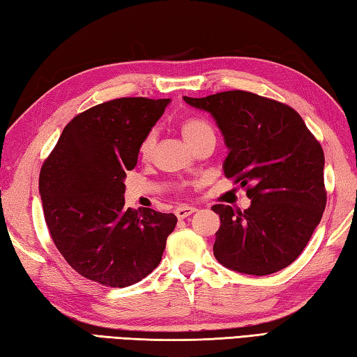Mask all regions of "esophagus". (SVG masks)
<instances>
[{
  "label": "esophagus",
  "mask_w": 357,
  "mask_h": 357,
  "mask_svg": "<svg viewBox=\"0 0 357 357\" xmlns=\"http://www.w3.org/2000/svg\"><path fill=\"white\" fill-rule=\"evenodd\" d=\"M196 211V208L195 207H188V206H181V207H178L176 210H174V215L178 216V219H184V218H187V216H190V215H193Z\"/></svg>",
  "instance_id": "34e87169"
}]
</instances>
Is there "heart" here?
Instances as JSON below:
<instances>
[{
    "label": "heart",
    "instance_id": "obj_1",
    "mask_svg": "<svg viewBox=\"0 0 357 357\" xmlns=\"http://www.w3.org/2000/svg\"><path fill=\"white\" fill-rule=\"evenodd\" d=\"M181 133H183L184 139L193 146L196 141H199L202 136L206 135H211L213 132V127L210 126V123H207L206 119L202 118H187L183 121L181 124ZM155 133L150 132L146 138L142 139L141 146H139V155L142 158H149L151 155V151L155 149Z\"/></svg>",
    "mask_w": 357,
    "mask_h": 357
}]
</instances>
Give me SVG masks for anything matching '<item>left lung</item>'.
Listing matches in <instances>:
<instances>
[{"instance_id":"obj_1","label":"left lung","mask_w":357,"mask_h":357,"mask_svg":"<svg viewBox=\"0 0 357 357\" xmlns=\"http://www.w3.org/2000/svg\"><path fill=\"white\" fill-rule=\"evenodd\" d=\"M208 112L224 135V173L247 187L252 206L216 204L221 218L213 245L224 267L265 276L296 261L327 204L324 150L290 105L244 90L188 98Z\"/></svg>"}]
</instances>
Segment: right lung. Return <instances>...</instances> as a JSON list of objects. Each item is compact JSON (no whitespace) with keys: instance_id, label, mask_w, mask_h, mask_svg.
<instances>
[{"instance_id":"add662e5","label":"right lung","mask_w":357,"mask_h":357,"mask_svg":"<svg viewBox=\"0 0 357 357\" xmlns=\"http://www.w3.org/2000/svg\"><path fill=\"white\" fill-rule=\"evenodd\" d=\"M170 100L119 98L75 116L40 173L44 219L70 267L105 287L139 282L162 259L178 219L126 208V172Z\"/></svg>"}]
</instances>
